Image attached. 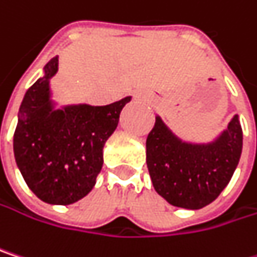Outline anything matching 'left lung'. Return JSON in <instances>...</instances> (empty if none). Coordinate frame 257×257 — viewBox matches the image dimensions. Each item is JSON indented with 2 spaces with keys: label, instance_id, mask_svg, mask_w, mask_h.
Returning a JSON list of instances; mask_svg holds the SVG:
<instances>
[{
  "label": "left lung",
  "instance_id": "8db88e82",
  "mask_svg": "<svg viewBox=\"0 0 257 257\" xmlns=\"http://www.w3.org/2000/svg\"><path fill=\"white\" fill-rule=\"evenodd\" d=\"M147 168L154 190L176 207L201 209L228 185L243 149V131L235 114L209 144L181 141L160 116L147 137Z\"/></svg>",
  "mask_w": 257,
  "mask_h": 257
}]
</instances>
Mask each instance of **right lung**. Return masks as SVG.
I'll return each instance as SVG.
<instances>
[{"label":"right lung","mask_w":257,"mask_h":257,"mask_svg":"<svg viewBox=\"0 0 257 257\" xmlns=\"http://www.w3.org/2000/svg\"><path fill=\"white\" fill-rule=\"evenodd\" d=\"M59 57L26 91L19 108L13 149L16 163L36 197L50 204H72L95 185L103 168V147L119 123L131 97L108 105L54 108L50 79Z\"/></svg>","instance_id":"right-lung-1"}]
</instances>
